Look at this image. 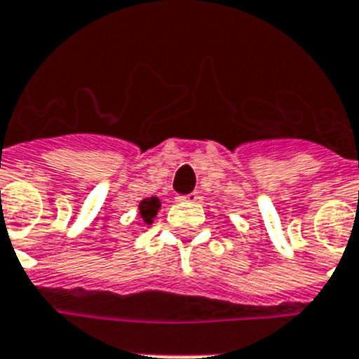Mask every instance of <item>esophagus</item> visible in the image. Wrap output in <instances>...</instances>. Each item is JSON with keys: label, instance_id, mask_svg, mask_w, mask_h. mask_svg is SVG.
<instances>
[{"label": "esophagus", "instance_id": "obj_1", "mask_svg": "<svg viewBox=\"0 0 359 359\" xmlns=\"http://www.w3.org/2000/svg\"><path fill=\"white\" fill-rule=\"evenodd\" d=\"M197 199H199V194H197V191H191V194L188 195H179V197H177V201H180V203H195Z\"/></svg>", "mask_w": 359, "mask_h": 359}]
</instances>
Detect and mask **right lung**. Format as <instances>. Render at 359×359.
I'll use <instances>...</instances> for the list:
<instances>
[{
    "instance_id": "right-lung-1",
    "label": "right lung",
    "mask_w": 359,
    "mask_h": 359,
    "mask_svg": "<svg viewBox=\"0 0 359 359\" xmlns=\"http://www.w3.org/2000/svg\"><path fill=\"white\" fill-rule=\"evenodd\" d=\"M160 210V199L158 197H147V199L140 201L138 205V212H140V217L144 221L145 225H151L153 219L156 217Z\"/></svg>"
}]
</instances>
